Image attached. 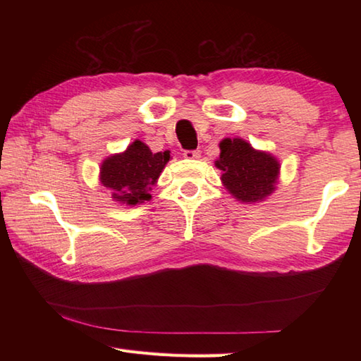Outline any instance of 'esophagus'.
<instances>
[{
  "mask_svg": "<svg viewBox=\"0 0 361 361\" xmlns=\"http://www.w3.org/2000/svg\"><path fill=\"white\" fill-rule=\"evenodd\" d=\"M200 155H202L200 150H185V153H183V157L186 159H197L200 158Z\"/></svg>",
  "mask_w": 361,
  "mask_h": 361,
  "instance_id": "34e87169",
  "label": "esophagus"
}]
</instances>
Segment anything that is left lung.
<instances>
[{
  "instance_id": "left-lung-1",
  "label": "left lung",
  "mask_w": 361,
  "mask_h": 361,
  "mask_svg": "<svg viewBox=\"0 0 361 361\" xmlns=\"http://www.w3.org/2000/svg\"><path fill=\"white\" fill-rule=\"evenodd\" d=\"M216 166L224 171L221 181L235 198L255 203L270 195L279 173V163L271 155L257 152L243 140H224Z\"/></svg>"
}]
</instances>
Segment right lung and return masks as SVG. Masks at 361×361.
Returning <instances> with one entry per match:
<instances>
[{
	"instance_id": "1",
	"label": "right lung",
	"mask_w": 361,
	"mask_h": 361,
	"mask_svg": "<svg viewBox=\"0 0 361 361\" xmlns=\"http://www.w3.org/2000/svg\"><path fill=\"white\" fill-rule=\"evenodd\" d=\"M171 153H152L141 141L130 144L124 153L113 155L104 161L101 167V181L113 190L116 202L136 204L150 200L147 190L155 185Z\"/></svg>"
}]
</instances>
